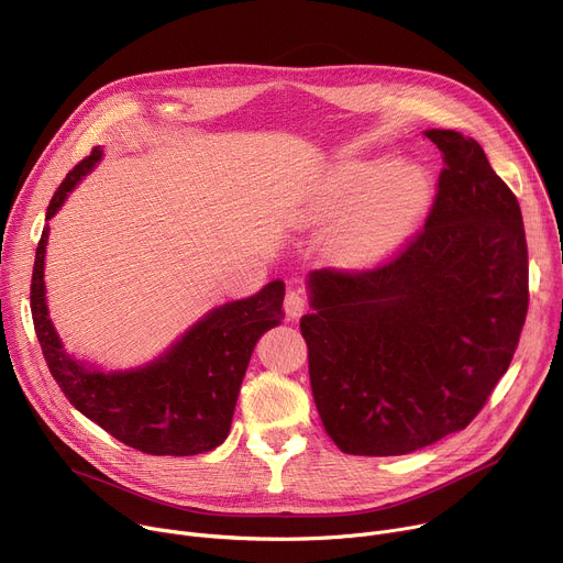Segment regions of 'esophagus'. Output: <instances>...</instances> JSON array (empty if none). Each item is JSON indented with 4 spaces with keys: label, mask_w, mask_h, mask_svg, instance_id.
Here are the masks:
<instances>
[{
    "label": "esophagus",
    "mask_w": 563,
    "mask_h": 563,
    "mask_svg": "<svg viewBox=\"0 0 563 563\" xmlns=\"http://www.w3.org/2000/svg\"><path fill=\"white\" fill-rule=\"evenodd\" d=\"M308 310V301L298 289H289L285 296V312L289 319H301Z\"/></svg>",
    "instance_id": "esophagus-1"
}]
</instances>
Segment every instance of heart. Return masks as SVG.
I'll return each mask as SVG.
<instances>
[{
    "label": "heart",
    "mask_w": 563,
    "mask_h": 563,
    "mask_svg": "<svg viewBox=\"0 0 563 563\" xmlns=\"http://www.w3.org/2000/svg\"><path fill=\"white\" fill-rule=\"evenodd\" d=\"M432 199L434 178L426 165L362 161L334 172L306 219L325 221L353 206L328 233L325 255L336 267L364 272L380 267L417 235Z\"/></svg>",
    "instance_id": "obj_1"
}]
</instances>
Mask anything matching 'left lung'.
Returning <instances> with one entry per match:
<instances>
[{
    "label": "left lung",
    "mask_w": 563,
    "mask_h": 563,
    "mask_svg": "<svg viewBox=\"0 0 563 563\" xmlns=\"http://www.w3.org/2000/svg\"><path fill=\"white\" fill-rule=\"evenodd\" d=\"M423 133L448 165L423 233L373 272L306 278L312 394L349 455H407L464 430L507 373L528 314L516 197L473 137Z\"/></svg>",
    "instance_id": "8db88e82"
}]
</instances>
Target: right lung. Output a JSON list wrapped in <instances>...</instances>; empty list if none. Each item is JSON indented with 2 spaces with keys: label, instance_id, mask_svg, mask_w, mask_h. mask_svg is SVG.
Here are the masks:
<instances>
[{
  "label": "right lung",
  "instance_id": "1",
  "mask_svg": "<svg viewBox=\"0 0 563 563\" xmlns=\"http://www.w3.org/2000/svg\"><path fill=\"white\" fill-rule=\"evenodd\" d=\"M101 158L103 148L95 146L65 176L45 221L63 208ZM47 240L49 223L35 249L31 314L47 366L67 400L106 432L146 455L190 457L223 443L253 349L262 334L285 319V283L272 280L249 298L214 306L152 362L103 368L67 353L49 319Z\"/></svg>",
  "mask_w": 563,
  "mask_h": 563
}]
</instances>
